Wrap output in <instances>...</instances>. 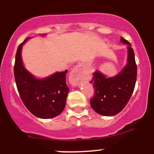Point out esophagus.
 Masks as SVG:
<instances>
[{
  "label": "esophagus",
  "mask_w": 154,
  "mask_h": 154,
  "mask_svg": "<svg viewBox=\"0 0 154 154\" xmlns=\"http://www.w3.org/2000/svg\"><path fill=\"white\" fill-rule=\"evenodd\" d=\"M83 70V66L82 65H77L72 70L70 73V76H69V80L72 84H75L79 79H80L83 76L82 73Z\"/></svg>",
  "instance_id": "obj_1"
}]
</instances>
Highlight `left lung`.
Here are the masks:
<instances>
[{
	"instance_id": "1",
	"label": "left lung",
	"mask_w": 154,
	"mask_h": 154,
	"mask_svg": "<svg viewBox=\"0 0 154 154\" xmlns=\"http://www.w3.org/2000/svg\"><path fill=\"white\" fill-rule=\"evenodd\" d=\"M120 40L129 45L126 66L121 72L111 78H106L96 71L90 81L94 90L90 104L97 113L102 116H112L122 110L132 96L136 84L137 67L134 51L128 41L122 37Z\"/></svg>"
}]
</instances>
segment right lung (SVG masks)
<instances>
[{
  "label": "right lung",
  "instance_id": "add662e5",
  "mask_svg": "<svg viewBox=\"0 0 154 154\" xmlns=\"http://www.w3.org/2000/svg\"><path fill=\"white\" fill-rule=\"evenodd\" d=\"M29 38L18 46L14 65V76L17 91L26 108L38 118H52L64 110L69 88L66 85L67 70L56 72L46 79H38L25 69L21 50Z\"/></svg>",
  "mask_w": 154,
  "mask_h": 154
}]
</instances>
